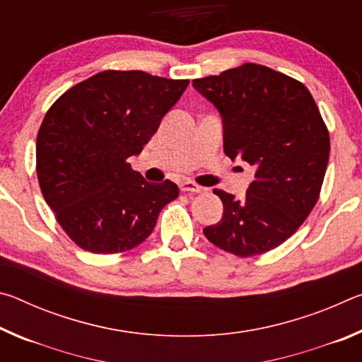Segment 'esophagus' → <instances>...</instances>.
I'll return each instance as SVG.
<instances>
[{
    "label": "esophagus",
    "mask_w": 362,
    "mask_h": 362,
    "mask_svg": "<svg viewBox=\"0 0 362 362\" xmlns=\"http://www.w3.org/2000/svg\"><path fill=\"white\" fill-rule=\"evenodd\" d=\"M180 189H182V192H187V193H203L206 188L198 185V183H194L192 180H185V182L180 183Z\"/></svg>",
    "instance_id": "esophagus-1"
}]
</instances>
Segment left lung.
<instances>
[{
    "mask_svg": "<svg viewBox=\"0 0 362 362\" xmlns=\"http://www.w3.org/2000/svg\"><path fill=\"white\" fill-rule=\"evenodd\" d=\"M193 86L222 115L225 155L255 168L241 199L214 189L223 217L204 235L244 259L265 254L298 230L320 198L330 151L326 122L302 83L265 65L243 64Z\"/></svg>",
    "mask_w": 362,
    "mask_h": 362,
    "instance_id": "left-lung-1",
    "label": "left lung"
}]
</instances>
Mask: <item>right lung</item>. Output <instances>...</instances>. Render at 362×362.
Masks as SVG:
<instances>
[{"mask_svg": "<svg viewBox=\"0 0 362 362\" xmlns=\"http://www.w3.org/2000/svg\"><path fill=\"white\" fill-rule=\"evenodd\" d=\"M188 83L105 70L73 86L47 110L36 137V175L76 246L94 254L131 250L179 196L174 182H146L127 158L150 142Z\"/></svg>", "mask_w": 362, "mask_h": 362, "instance_id": "add662e5", "label": "right lung"}]
</instances>
